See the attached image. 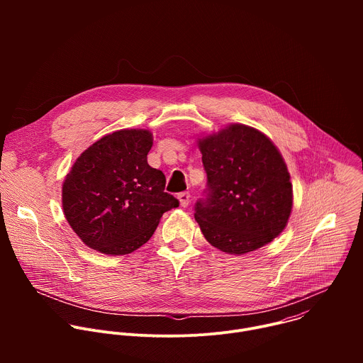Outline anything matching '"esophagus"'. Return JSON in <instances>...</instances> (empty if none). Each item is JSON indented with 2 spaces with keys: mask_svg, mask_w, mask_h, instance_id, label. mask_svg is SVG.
Instances as JSON below:
<instances>
[{
  "mask_svg": "<svg viewBox=\"0 0 363 363\" xmlns=\"http://www.w3.org/2000/svg\"><path fill=\"white\" fill-rule=\"evenodd\" d=\"M178 199L182 206H188V203L191 201V195H189V192H181V194H178Z\"/></svg>",
  "mask_w": 363,
  "mask_h": 363,
  "instance_id": "1",
  "label": "esophagus"
}]
</instances>
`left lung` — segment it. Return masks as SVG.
<instances>
[{"instance_id": "1", "label": "left lung", "mask_w": 363, "mask_h": 363, "mask_svg": "<svg viewBox=\"0 0 363 363\" xmlns=\"http://www.w3.org/2000/svg\"><path fill=\"white\" fill-rule=\"evenodd\" d=\"M206 172L195 220L211 245L245 254L273 241L287 225L293 188L286 162L260 130L230 125L198 140Z\"/></svg>"}]
</instances>
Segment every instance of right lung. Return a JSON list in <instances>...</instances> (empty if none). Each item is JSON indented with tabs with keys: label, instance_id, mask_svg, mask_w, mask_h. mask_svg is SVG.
<instances>
[{
	"label": "right lung",
	"instance_id": "add662e5",
	"mask_svg": "<svg viewBox=\"0 0 363 363\" xmlns=\"http://www.w3.org/2000/svg\"><path fill=\"white\" fill-rule=\"evenodd\" d=\"M152 133L122 129L89 146L63 182V211L80 240L103 254L143 245L164 213L179 206L165 175L147 164Z\"/></svg>",
	"mask_w": 363,
	"mask_h": 363
}]
</instances>
